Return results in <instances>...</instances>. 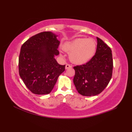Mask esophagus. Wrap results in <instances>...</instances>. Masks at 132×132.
<instances>
[{"instance_id": "34e87169", "label": "esophagus", "mask_w": 132, "mask_h": 132, "mask_svg": "<svg viewBox=\"0 0 132 132\" xmlns=\"http://www.w3.org/2000/svg\"><path fill=\"white\" fill-rule=\"evenodd\" d=\"M72 68V66H71V65H70V64H66V66H65V69H70V68Z\"/></svg>"}]
</instances>
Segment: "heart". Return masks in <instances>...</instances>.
<instances>
[{"label": "heart", "mask_w": 132, "mask_h": 132, "mask_svg": "<svg viewBox=\"0 0 132 132\" xmlns=\"http://www.w3.org/2000/svg\"><path fill=\"white\" fill-rule=\"evenodd\" d=\"M63 50L70 53V60L76 64H82L88 62L94 55L96 50L95 41L92 39L79 38L66 42Z\"/></svg>", "instance_id": "b5f03b06"}]
</instances>
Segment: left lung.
<instances>
[{"instance_id": "1", "label": "left lung", "mask_w": 132, "mask_h": 132, "mask_svg": "<svg viewBox=\"0 0 132 132\" xmlns=\"http://www.w3.org/2000/svg\"><path fill=\"white\" fill-rule=\"evenodd\" d=\"M95 55L84 64L75 66L73 82L78 93L83 96H94L103 91L111 79L113 70L111 48L97 37Z\"/></svg>"}]
</instances>
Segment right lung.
<instances>
[{"label":"right lung","instance_id":"obj_1","mask_svg":"<svg viewBox=\"0 0 132 132\" xmlns=\"http://www.w3.org/2000/svg\"><path fill=\"white\" fill-rule=\"evenodd\" d=\"M57 35L50 31L30 38L21 46L19 59V75L27 87L38 95L50 94L58 77L65 70L55 59L59 54Z\"/></svg>","mask_w":132,"mask_h":132}]
</instances>
